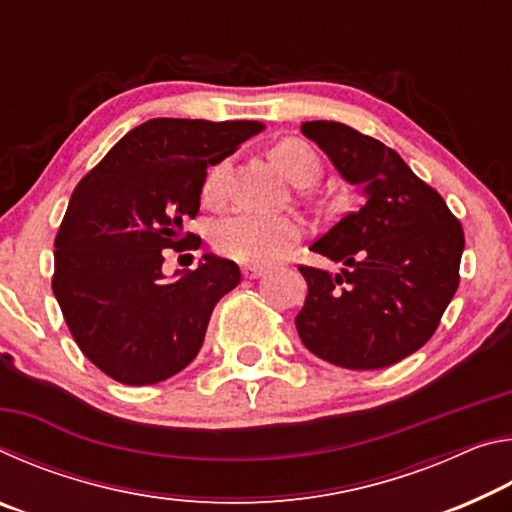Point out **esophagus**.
<instances>
[{"label":"esophagus","mask_w":512,"mask_h":512,"mask_svg":"<svg viewBox=\"0 0 512 512\" xmlns=\"http://www.w3.org/2000/svg\"><path fill=\"white\" fill-rule=\"evenodd\" d=\"M241 273H244L246 280H257V277L264 275V268H259V266H244V268H241Z\"/></svg>","instance_id":"obj_1"}]
</instances>
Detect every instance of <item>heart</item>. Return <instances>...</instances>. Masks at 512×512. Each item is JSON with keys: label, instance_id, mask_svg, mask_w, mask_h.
Listing matches in <instances>:
<instances>
[{"label": "heart", "instance_id": "heart-1", "mask_svg": "<svg viewBox=\"0 0 512 512\" xmlns=\"http://www.w3.org/2000/svg\"><path fill=\"white\" fill-rule=\"evenodd\" d=\"M271 162L289 183L307 187L320 176L318 155L300 140H282L271 149ZM223 164H216L205 180V196L221 194ZM302 235L298 221L289 216H259L232 212L216 223L214 246L225 257L241 264H271L280 259Z\"/></svg>", "mask_w": 512, "mask_h": 512}]
</instances>
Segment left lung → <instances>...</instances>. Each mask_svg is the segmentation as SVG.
<instances>
[{
    "mask_svg": "<svg viewBox=\"0 0 512 512\" xmlns=\"http://www.w3.org/2000/svg\"><path fill=\"white\" fill-rule=\"evenodd\" d=\"M300 131L363 194L357 212L309 246L341 271L300 266L309 284L296 316L300 341L341 368L393 366L431 339L454 298L463 228L443 196L375 137L339 121H305Z\"/></svg>",
    "mask_w": 512,
    "mask_h": 512,
    "instance_id": "1",
    "label": "left lung"
}]
</instances>
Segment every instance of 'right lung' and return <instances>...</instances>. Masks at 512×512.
I'll return each instance as SVG.
<instances>
[{"label":"right lung","instance_id":"1","mask_svg":"<svg viewBox=\"0 0 512 512\" xmlns=\"http://www.w3.org/2000/svg\"><path fill=\"white\" fill-rule=\"evenodd\" d=\"M262 121L149 119L76 185L54 241V296L81 352L128 386L158 384L201 350L239 266L205 253L167 277L162 250L187 246L207 167L264 131ZM201 241V239H198Z\"/></svg>","mask_w":512,"mask_h":512}]
</instances>
